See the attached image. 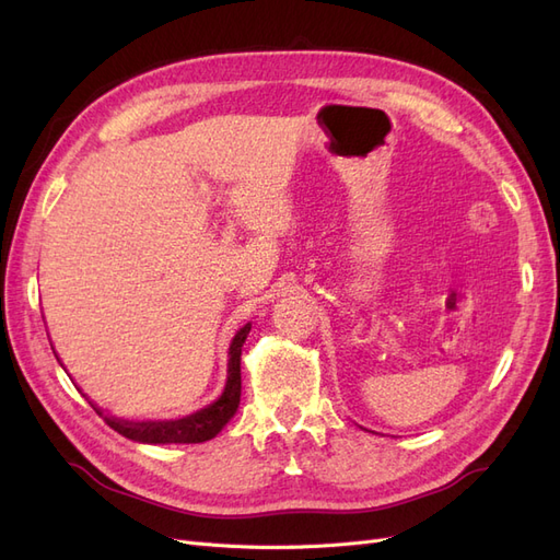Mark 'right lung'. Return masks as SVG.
Instances as JSON below:
<instances>
[{
    "mask_svg": "<svg viewBox=\"0 0 560 560\" xmlns=\"http://www.w3.org/2000/svg\"><path fill=\"white\" fill-rule=\"evenodd\" d=\"M252 325L238 329V334L233 336V341L229 346V376L226 385L212 404H208L206 409H200L191 416H184L177 420H147V422H132V420H121V418H112L105 416L107 425L116 430L118 434H124L126 439H132V442L140 444H202L208 439L217 436L222 432V428L238 411L241 404V354H243V343L249 334ZM100 413V409H97ZM103 416V413H100Z\"/></svg>",
    "mask_w": 560,
    "mask_h": 560,
    "instance_id": "obj_1",
    "label": "right lung"
}]
</instances>
